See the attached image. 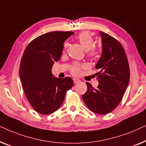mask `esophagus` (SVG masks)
I'll use <instances>...</instances> for the list:
<instances>
[{
	"mask_svg": "<svg viewBox=\"0 0 146 146\" xmlns=\"http://www.w3.org/2000/svg\"><path fill=\"white\" fill-rule=\"evenodd\" d=\"M73 81H74V83L77 84V83H79L80 80L78 79H76V78H74V79H73Z\"/></svg>",
	"mask_w": 146,
	"mask_h": 146,
	"instance_id": "obj_1",
	"label": "esophagus"
}]
</instances>
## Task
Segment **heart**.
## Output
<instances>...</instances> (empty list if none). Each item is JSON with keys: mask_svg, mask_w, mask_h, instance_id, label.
<instances>
[{"mask_svg": "<svg viewBox=\"0 0 146 146\" xmlns=\"http://www.w3.org/2000/svg\"><path fill=\"white\" fill-rule=\"evenodd\" d=\"M78 40L84 50L86 51L90 50L89 53V57L92 58H96L99 57L100 55V52L98 48H93L94 46V40L91 35L87 32H83L80 33L77 37ZM67 45L65 44V48ZM83 66L79 63L74 64L71 69V72L73 75H78L81 72V69Z\"/></svg>", "mask_w": 146, "mask_h": 146, "instance_id": "obj_1", "label": "heart"}]
</instances>
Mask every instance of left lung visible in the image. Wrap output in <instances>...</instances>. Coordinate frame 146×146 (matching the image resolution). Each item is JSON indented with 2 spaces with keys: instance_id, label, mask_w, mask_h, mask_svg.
Segmentation results:
<instances>
[{
  "instance_id": "left-lung-1",
  "label": "left lung",
  "mask_w": 146,
  "mask_h": 146,
  "mask_svg": "<svg viewBox=\"0 0 146 146\" xmlns=\"http://www.w3.org/2000/svg\"><path fill=\"white\" fill-rule=\"evenodd\" d=\"M100 34L102 52L96 65L99 85L94 89L87 82V91L82 98L91 111L106 114L114 110L123 98L130 81V67L120 43L103 32Z\"/></svg>"
}]
</instances>
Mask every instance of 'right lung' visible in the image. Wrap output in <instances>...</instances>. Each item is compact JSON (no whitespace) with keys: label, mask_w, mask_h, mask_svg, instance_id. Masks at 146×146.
<instances>
[{"label":"right lung","mask_w":146,"mask_h":146,"mask_svg":"<svg viewBox=\"0 0 146 146\" xmlns=\"http://www.w3.org/2000/svg\"><path fill=\"white\" fill-rule=\"evenodd\" d=\"M73 32H51L32 40L22 55L20 78L28 102L38 113L47 115L60 107L73 80L54 77L52 68L62 55L63 43Z\"/></svg>","instance_id":"obj_1"}]
</instances>
